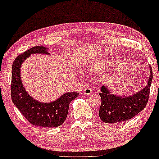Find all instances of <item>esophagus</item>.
Here are the masks:
<instances>
[{
	"label": "esophagus",
	"mask_w": 159,
	"mask_h": 159,
	"mask_svg": "<svg viewBox=\"0 0 159 159\" xmlns=\"http://www.w3.org/2000/svg\"><path fill=\"white\" fill-rule=\"evenodd\" d=\"M83 93L85 96H90L92 93V89H90L89 88H86L85 89L83 90Z\"/></svg>",
	"instance_id": "34e87169"
}]
</instances>
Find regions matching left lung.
I'll return each instance as SVG.
<instances>
[{"label":"left lung","instance_id":"left-lung-1","mask_svg":"<svg viewBox=\"0 0 159 159\" xmlns=\"http://www.w3.org/2000/svg\"><path fill=\"white\" fill-rule=\"evenodd\" d=\"M150 77L148 84L139 92L128 96L111 94L106 86L101 88L99 96L102 104L99 117L106 123H117L130 120L145 109L150 95V88L152 79V71L150 67Z\"/></svg>","mask_w":159,"mask_h":159}]
</instances>
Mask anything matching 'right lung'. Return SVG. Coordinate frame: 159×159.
I'll return each mask as SVG.
<instances>
[{
    "label": "right lung",
    "mask_w": 159,
    "mask_h": 159,
    "mask_svg": "<svg viewBox=\"0 0 159 159\" xmlns=\"http://www.w3.org/2000/svg\"><path fill=\"white\" fill-rule=\"evenodd\" d=\"M35 53L49 54L47 47L36 46L18 55L14 60L12 65L11 85L12 102L28 122L34 125L45 128L60 126L66 119L69 104L79 93H66L57 100L49 103L39 102L33 98L23 87L20 69L22 63Z\"/></svg>",
    "instance_id": "right-lung-1"
}]
</instances>
